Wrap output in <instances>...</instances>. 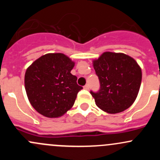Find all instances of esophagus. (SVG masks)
Listing matches in <instances>:
<instances>
[{
  "mask_svg": "<svg viewBox=\"0 0 160 160\" xmlns=\"http://www.w3.org/2000/svg\"><path fill=\"white\" fill-rule=\"evenodd\" d=\"M89 88H90V87H89V84H86V85H85L84 87H83V88H84V89H86V90H88V89H89Z\"/></svg>",
  "mask_w": 160,
  "mask_h": 160,
  "instance_id": "obj_1",
  "label": "esophagus"
}]
</instances>
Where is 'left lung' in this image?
<instances>
[{
  "label": "left lung",
  "instance_id": "left-lung-1",
  "mask_svg": "<svg viewBox=\"0 0 160 160\" xmlns=\"http://www.w3.org/2000/svg\"><path fill=\"white\" fill-rule=\"evenodd\" d=\"M93 66L101 84L97 93L90 91L96 105L109 114L128 108L141 86L142 70L136 61L124 53L105 52Z\"/></svg>",
  "mask_w": 160,
  "mask_h": 160
}]
</instances>
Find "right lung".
Returning a JSON list of instances; mask_svg holds the SVG:
<instances>
[{
    "label": "right lung",
    "instance_id": "right-lung-1",
    "mask_svg": "<svg viewBox=\"0 0 160 160\" xmlns=\"http://www.w3.org/2000/svg\"><path fill=\"white\" fill-rule=\"evenodd\" d=\"M75 62L63 53H47L27 68L25 88L32 107L42 115L59 118L73 106L83 88L70 71Z\"/></svg>",
    "mask_w": 160,
    "mask_h": 160
}]
</instances>
